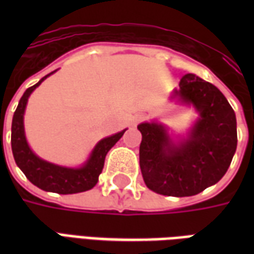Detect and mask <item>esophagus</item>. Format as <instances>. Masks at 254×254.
Instances as JSON below:
<instances>
[{
	"label": "esophagus",
	"instance_id": "1",
	"mask_svg": "<svg viewBox=\"0 0 254 254\" xmlns=\"http://www.w3.org/2000/svg\"><path fill=\"white\" fill-rule=\"evenodd\" d=\"M141 120H143V116H136V117H134V118L132 120V127H136V125H137L138 122L141 121Z\"/></svg>",
	"mask_w": 254,
	"mask_h": 254
}]
</instances>
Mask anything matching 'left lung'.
<instances>
[{
  "mask_svg": "<svg viewBox=\"0 0 254 254\" xmlns=\"http://www.w3.org/2000/svg\"><path fill=\"white\" fill-rule=\"evenodd\" d=\"M171 99L198 114L187 136L173 138L159 122H143L140 169L148 189L163 196H194L226 174L237 149L233 107L213 84L187 73Z\"/></svg>",
  "mask_w": 254,
  "mask_h": 254,
  "instance_id": "obj_1",
  "label": "left lung"
}]
</instances>
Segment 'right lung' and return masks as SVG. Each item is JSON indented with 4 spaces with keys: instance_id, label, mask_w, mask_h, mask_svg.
I'll list each match as a JSON object with an SVG mask.
<instances>
[{
    "instance_id": "right-lung-1",
    "label": "right lung",
    "mask_w": 254,
    "mask_h": 254,
    "mask_svg": "<svg viewBox=\"0 0 254 254\" xmlns=\"http://www.w3.org/2000/svg\"><path fill=\"white\" fill-rule=\"evenodd\" d=\"M54 72L49 73L47 76L41 78L35 85L25 89L13 114L10 143H12L14 162L20 167V170L24 173V176L30 180V182H32L35 187L42 190L60 193V194H73V193L89 190L98 184L100 173L105 166L106 155L114 147V144L124 136L127 129H124L113 136L102 138L91 151L88 159L85 160L80 167H65V166L54 165V163L43 160L38 155L34 154V151L30 148L27 138H25V107H27L28 98L34 92V89L39 87L42 81Z\"/></svg>"
}]
</instances>
